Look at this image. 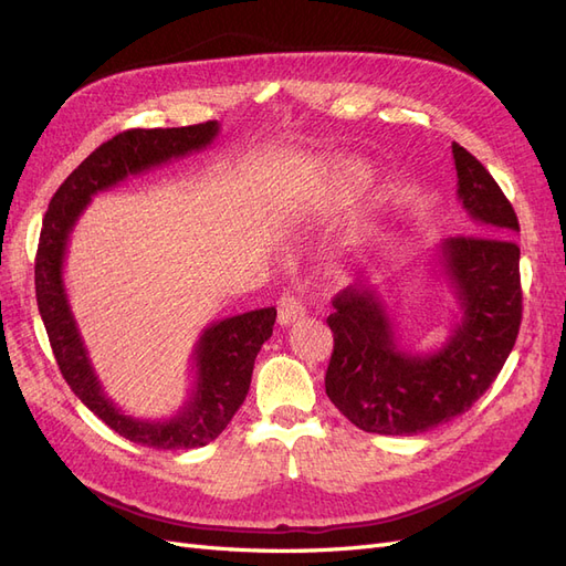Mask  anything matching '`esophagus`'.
I'll use <instances>...</instances> for the list:
<instances>
[{
    "label": "esophagus",
    "instance_id": "34e87169",
    "mask_svg": "<svg viewBox=\"0 0 566 566\" xmlns=\"http://www.w3.org/2000/svg\"><path fill=\"white\" fill-rule=\"evenodd\" d=\"M306 314V306L302 302V297L297 293H283L279 300V323L281 325H293L300 318H304Z\"/></svg>",
    "mask_w": 566,
    "mask_h": 566
}]
</instances>
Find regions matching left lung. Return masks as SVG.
<instances>
[{"instance_id":"1","label":"left lung","mask_w":566,"mask_h":566,"mask_svg":"<svg viewBox=\"0 0 566 566\" xmlns=\"http://www.w3.org/2000/svg\"><path fill=\"white\" fill-rule=\"evenodd\" d=\"M451 148L458 200L479 235H453L439 248L460 304L449 339L430 354L403 352L378 290L354 283L333 300L325 394L364 432L413 437L465 413L499 378L520 333L517 214L489 169L460 144Z\"/></svg>"}]
</instances>
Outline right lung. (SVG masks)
Instances as JSON below:
<instances>
[{"label":"right lung","instance_id":"right-lung-1","mask_svg":"<svg viewBox=\"0 0 566 566\" xmlns=\"http://www.w3.org/2000/svg\"><path fill=\"white\" fill-rule=\"evenodd\" d=\"M217 134L219 125L210 119V123L191 127L127 129L101 144L51 198L35 256L40 316L65 382L71 385L75 397L119 437L158 451L200 449L224 432L248 397L254 358L273 333L276 310L266 306V310L217 321L205 328L193 349L196 385L184 408L169 420H139L125 416L106 397L96 378L71 304H67L63 260L75 221L92 196L132 175H142L150 167H160L193 150L208 148Z\"/></svg>","mask_w":566,"mask_h":566}]
</instances>
